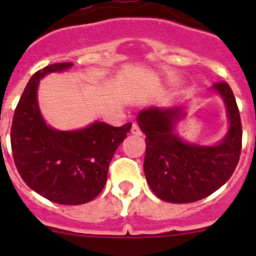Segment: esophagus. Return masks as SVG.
<instances>
[{
  "mask_svg": "<svg viewBox=\"0 0 256 256\" xmlns=\"http://www.w3.org/2000/svg\"><path fill=\"white\" fill-rule=\"evenodd\" d=\"M130 132H132L133 134H136V136H141V134H142L141 128H140L138 124H137V123H133V126H132V130H130Z\"/></svg>",
  "mask_w": 256,
  "mask_h": 256,
  "instance_id": "esophagus-1",
  "label": "esophagus"
}]
</instances>
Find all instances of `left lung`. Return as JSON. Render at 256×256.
<instances>
[{"label":"left lung","mask_w":256,"mask_h":256,"mask_svg":"<svg viewBox=\"0 0 256 256\" xmlns=\"http://www.w3.org/2000/svg\"><path fill=\"white\" fill-rule=\"evenodd\" d=\"M224 101L230 128L216 146L183 141L176 133L182 108H148L137 122L146 134L144 170L159 198L173 204L195 202L220 188L234 174L241 154L242 126L234 94L226 82L212 86Z\"/></svg>","instance_id":"left-lung-1"}]
</instances>
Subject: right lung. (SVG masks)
<instances>
[{
  "instance_id": "obj_1",
  "label": "right lung",
  "mask_w": 256,
  "mask_h": 256,
  "mask_svg": "<svg viewBox=\"0 0 256 256\" xmlns=\"http://www.w3.org/2000/svg\"><path fill=\"white\" fill-rule=\"evenodd\" d=\"M72 66L73 62H58L33 74L11 126V150L22 180L47 200L62 205L86 204L102 191L108 164L132 126L94 122L82 130H58L47 126L38 108L40 78Z\"/></svg>"
}]
</instances>
